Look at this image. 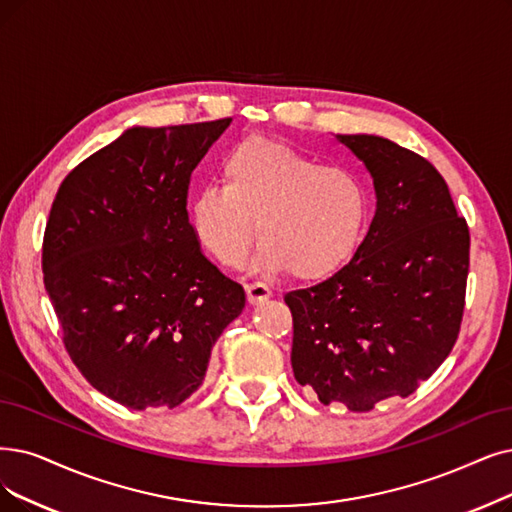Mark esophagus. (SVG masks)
Returning a JSON list of instances; mask_svg holds the SVG:
<instances>
[{"label":"esophagus","mask_w":512,"mask_h":512,"mask_svg":"<svg viewBox=\"0 0 512 512\" xmlns=\"http://www.w3.org/2000/svg\"><path fill=\"white\" fill-rule=\"evenodd\" d=\"M245 294H248V302L250 304H262V302H267L273 296L269 285L267 283H260V281H254L250 285H245Z\"/></svg>","instance_id":"esophagus-1"}]
</instances>
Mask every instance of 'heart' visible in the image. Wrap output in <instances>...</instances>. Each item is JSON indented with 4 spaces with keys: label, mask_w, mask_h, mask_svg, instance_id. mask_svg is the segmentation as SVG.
I'll use <instances>...</instances> for the list:
<instances>
[{
    "label": "heart",
    "mask_w": 512,
    "mask_h": 512,
    "mask_svg": "<svg viewBox=\"0 0 512 512\" xmlns=\"http://www.w3.org/2000/svg\"><path fill=\"white\" fill-rule=\"evenodd\" d=\"M224 185H201L189 203L193 233L220 264L237 269L262 239L256 269L319 279L363 239L370 199L361 180L267 136H248L220 163Z\"/></svg>",
    "instance_id": "heart-1"
}]
</instances>
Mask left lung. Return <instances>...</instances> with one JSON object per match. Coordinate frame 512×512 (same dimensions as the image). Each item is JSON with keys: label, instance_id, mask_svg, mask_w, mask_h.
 Returning a JSON list of instances; mask_svg holds the SVG:
<instances>
[{"label": "left lung", "instance_id": "obj_1", "mask_svg": "<svg viewBox=\"0 0 512 512\" xmlns=\"http://www.w3.org/2000/svg\"><path fill=\"white\" fill-rule=\"evenodd\" d=\"M370 172L376 212L353 258L332 277L285 294L292 367L323 405L365 412L412 395L456 344L470 237L443 176L374 134H338Z\"/></svg>", "mask_w": 512, "mask_h": 512}]
</instances>
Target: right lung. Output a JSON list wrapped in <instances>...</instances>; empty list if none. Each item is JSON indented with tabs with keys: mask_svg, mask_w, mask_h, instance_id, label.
I'll return each instance as SVG.
<instances>
[{
	"mask_svg": "<svg viewBox=\"0 0 512 512\" xmlns=\"http://www.w3.org/2000/svg\"><path fill=\"white\" fill-rule=\"evenodd\" d=\"M233 119L128 128L63 180L44 235V283L86 380L130 407H176L245 306L201 254L189 178Z\"/></svg>",
	"mask_w": 512,
	"mask_h": 512,
	"instance_id": "right-lung-1",
	"label": "right lung"
}]
</instances>
